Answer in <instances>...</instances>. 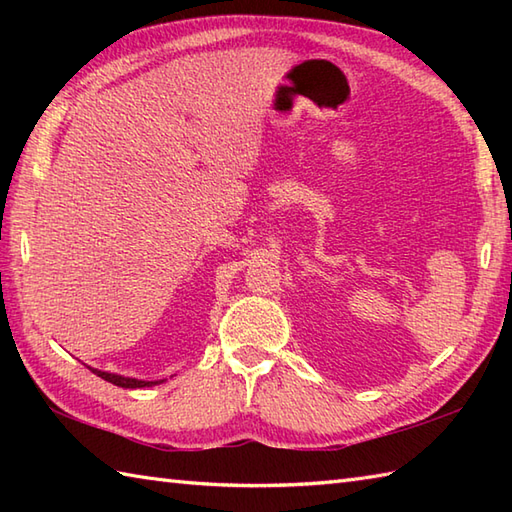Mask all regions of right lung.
Segmentation results:
<instances>
[{
    "mask_svg": "<svg viewBox=\"0 0 512 512\" xmlns=\"http://www.w3.org/2000/svg\"><path fill=\"white\" fill-rule=\"evenodd\" d=\"M96 376H101L107 383H112L116 387H125V389H140V387H154L162 380H138V378H129V376H121V374H110V372H101V369L90 367Z\"/></svg>",
    "mask_w": 512,
    "mask_h": 512,
    "instance_id": "add662e5",
    "label": "right lung"
}]
</instances>
